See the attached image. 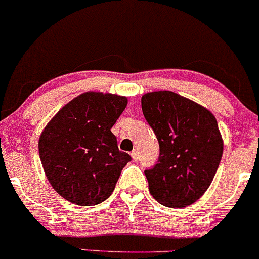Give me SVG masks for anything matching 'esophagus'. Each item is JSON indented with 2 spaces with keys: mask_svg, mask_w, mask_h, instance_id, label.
Here are the masks:
<instances>
[{
  "mask_svg": "<svg viewBox=\"0 0 259 259\" xmlns=\"http://www.w3.org/2000/svg\"><path fill=\"white\" fill-rule=\"evenodd\" d=\"M131 157H132V159L135 160V162L136 160H138V152L136 151V149H133V151L131 152Z\"/></svg>",
  "mask_w": 259,
  "mask_h": 259,
  "instance_id": "34e87169",
  "label": "esophagus"
}]
</instances>
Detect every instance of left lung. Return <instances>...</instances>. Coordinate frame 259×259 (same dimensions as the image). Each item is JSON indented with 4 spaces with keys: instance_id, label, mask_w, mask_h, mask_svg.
Returning <instances> with one entry per match:
<instances>
[{
    "instance_id": "left-lung-1",
    "label": "left lung",
    "mask_w": 259,
    "mask_h": 259,
    "mask_svg": "<svg viewBox=\"0 0 259 259\" xmlns=\"http://www.w3.org/2000/svg\"><path fill=\"white\" fill-rule=\"evenodd\" d=\"M142 111L157 136L159 159L144 171L149 191L166 207L197 201L215 177L224 141L212 112L173 93L152 91L142 96Z\"/></svg>"
}]
</instances>
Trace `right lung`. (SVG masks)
Masks as SVG:
<instances>
[{
	"label": "right lung",
	"instance_id": "add662e5",
	"mask_svg": "<svg viewBox=\"0 0 259 259\" xmlns=\"http://www.w3.org/2000/svg\"><path fill=\"white\" fill-rule=\"evenodd\" d=\"M127 102L126 96L88 91L60 108L41 131L38 149L44 173L65 200L93 206L112 194L131 160L111 132Z\"/></svg>",
	"mask_w": 259,
	"mask_h": 259
}]
</instances>
